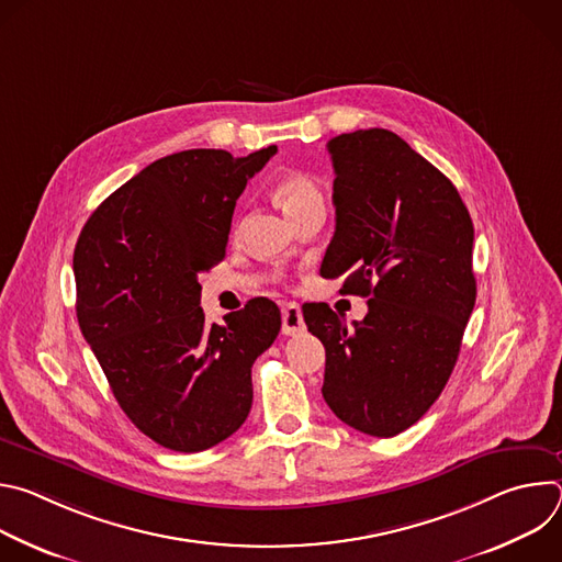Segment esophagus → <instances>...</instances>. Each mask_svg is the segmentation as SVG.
Instances as JSON below:
<instances>
[{
    "instance_id": "34e87169",
    "label": "esophagus",
    "mask_w": 562,
    "mask_h": 562,
    "mask_svg": "<svg viewBox=\"0 0 562 562\" xmlns=\"http://www.w3.org/2000/svg\"><path fill=\"white\" fill-rule=\"evenodd\" d=\"M304 331V317H302V308L295 302H286L282 306V334L286 336H295Z\"/></svg>"
}]
</instances>
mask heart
<instances>
[{"mask_svg":"<svg viewBox=\"0 0 562 562\" xmlns=\"http://www.w3.org/2000/svg\"><path fill=\"white\" fill-rule=\"evenodd\" d=\"M284 211L291 215L304 206L323 202V193L315 187L313 180H308L306 176H289L284 178L278 189H276Z\"/></svg>","mask_w":562,"mask_h":562,"instance_id":"obj_1","label":"heart"}]
</instances>
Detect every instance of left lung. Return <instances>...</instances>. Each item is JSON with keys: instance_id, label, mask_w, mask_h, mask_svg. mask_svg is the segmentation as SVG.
I'll list each match as a JSON object with an SVG mask.
<instances>
[{"instance_id": "left-lung-1", "label": "left lung", "mask_w": 562, "mask_h": 562, "mask_svg": "<svg viewBox=\"0 0 562 562\" xmlns=\"http://www.w3.org/2000/svg\"><path fill=\"white\" fill-rule=\"evenodd\" d=\"M336 171V233L319 267L369 297L345 325L329 304H304L325 345L323 395L349 427L391 438L442 393L475 304L473 222L456 187L403 137L384 128L327 144Z\"/></svg>"}]
</instances>
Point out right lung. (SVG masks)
Here are the masks:
<instances>
[{"label": "right lung", "mask_w": 562, "mask_h": 562, "mask_svg": "<svg viewBox=\"0 0 562 562\" xmlns=\"http://www.w3.org/2000/svg\"><path fill=\"white\" fill-rule=\"evenodd\" d=\"M276 150L157 159L95 209L75 245L79 329L122 412L171 451H204L243 427L251 367L278 338L267 297L209 325L198 282L224 258L235 202Z\"/></svg>", "instance_id": "1"}]
</instances>
